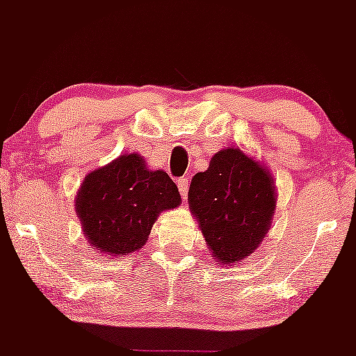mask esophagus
Here are the masks:
<instances>
[{"label":"esophagus","instance_id":"esophagus-1","mask_svg":"<svg viewBox=\"0 0 356 356\" xmlns=\"http://www.w3.org/2000/svg\"><path fill=\"white\" fill-rule=\"evenodd\" d=\"M176 184H178V188H180V194H181V196H184V200H185V197H187L188 184H191V181H188L187 176H184V178H180V180L176 181Z\"/></svg>","mask_w":356,"mask_h":356}]
</instances>
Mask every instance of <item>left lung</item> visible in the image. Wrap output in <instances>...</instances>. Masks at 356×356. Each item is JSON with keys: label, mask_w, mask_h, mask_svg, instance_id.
<instances>
[{"label": "left lung", "mask_w": 356, "mask_h": 356, "mask_svg": "<svg viewBox=\"0 0 356 356\" xmlns=\"http://www.w3.org/2000/svg\"><path fill=\"white\" fill-rule=\"evenodd\" d=\"M275 184L259 160L238 147L217 151L188 187V209L210 251L222 264L250 257L271 228Z\"/></svg>", "instance_id": "left-lung-1"}]
</instances>
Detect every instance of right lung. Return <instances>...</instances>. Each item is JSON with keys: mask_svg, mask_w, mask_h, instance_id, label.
Here are the masks:
<instances>
[{"mask_svg": "<svg viewBox=\"0 0 356 356\" xmlns=\"http://www.w3.org/2000/svg\"><path fill=\"white\" fill-rule=\"evenodd\" d=\"M180 201L168 172L151 171L143 156L124 153L85 176L76 213L94 250L122 257L143 248L159 213L176 209Z\"/></svg>", "mask_w": 356, "mask_h": 356, "instance_id": "1", "label": "right lung"}]
</instances>
